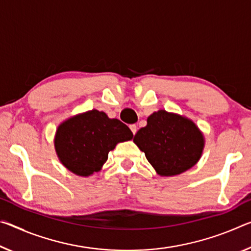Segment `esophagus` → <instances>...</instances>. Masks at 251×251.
<instances>
[{
  "instance_id": "obj_1",
  "label": "esophagus",
  "mask_w": 251,
  "mask_h": 251,
  "mask_svg": "<svg viewBox=\"0 0 251 251\" xmlns=\"http://www.w3.org/2000/svg\"><path fill=\"white\" fill-rule=\"evenodd\" d=\"M129 128H130V130H132V133L135 135V134H136V132H137V127H136V125H130L129 126Z\"/></svg>"
}]
</instances>
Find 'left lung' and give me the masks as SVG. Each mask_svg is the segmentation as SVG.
<instances>
[{
    "instance_id": "obj_1",
    "label": "left lung",
    "mask_w": 251,
    "mask_h": 251,
    "mask_svg": "<svg viewBox=\"0 0 251 251\" xmlns=\"http://www.w3.org/2000/svg\"><path fill=\"white\" fill-rule=\"evenodd\" d=\"M133 141L160 176L190 170L201 158L205 144L203 133L192 119L164 109L150 115Z\"/></svg>"
}]
</instances>
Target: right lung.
Here are the masks:
<instances>
[{"label":"right lung","mask_w":251,"mask_h":251,"mask_svg":"<svg viewBox=\"0 0 251 251\" xmlns=\"http://www.w3.org/2000/svg\"><path fill=\"white\" fill-rule=\"evenodd\" d=\"M132 138L133 133L119 119L91 109L60 123L53 142L59 161L67 170L75 176H90L101 170L118 143Z\"/></svg>","instance_id":"add662e5"}]
</instances>
